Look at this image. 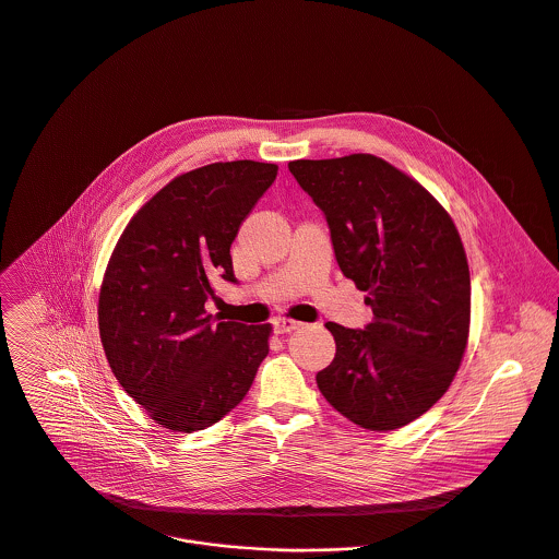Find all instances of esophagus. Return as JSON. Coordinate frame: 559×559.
Returning a JSON list of instances; mask_svg holds the SVG:
<instances>
[{
	"mask_svg": "<svg viewBox=\"0 0 559 559\" xmlns=\"http://www.w3.org/2000/svg\"><path fill=\"white\" fill-rule=\"evenodd\" d=\"M301 325H304V323L293 321V319H286V317H280V319H275V321H273V328H275V332H277V334L295 332V330H299Z\"/></svg>",
	"mask_w": 559,
	"mask_h": 559,
	"instance_id": "34e87169",
	"label": "esophagus"
}]
</instances>
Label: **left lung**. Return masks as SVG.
<instances>
[{
	"label": "left lung",
	"mask_w": 559,
	"mask_h": 559,
	"mask_svg": "<svg viewBox=\"0 0 559 559\" xmlns=\"http://www.w3.org/2000/svg\"><path fill=\"white\" fill-rule=\"evenodd\" d=\"M323 210L347 280L365 290V330L325 323L334 360L317 373L323 397L367 430L424 415L452 384L469 336V269L443 205L389 162L354 153L288 164Z\"/></svg>",
	"instance_id": "1"
}]
</instances>
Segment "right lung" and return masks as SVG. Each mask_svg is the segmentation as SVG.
<instances>
[{"instance_id":"obj_1","label":"right lung","mask_w":559,"mask_h":559,"mask_svg":"<svg viewBox=\"0 0 559 559\" xmlns=\"http://www.w3.org/2000/svg\"><path fill=\"white\" fill-rule=\"evenodd\" d=\"M277 177L275 164L218 162L175 177L124 227L103 277L98 328L109 367L175 432L236 408L269 354L271 323L214 321V277L236 282L231 242Z\"/></svg>"}]
</instances>
